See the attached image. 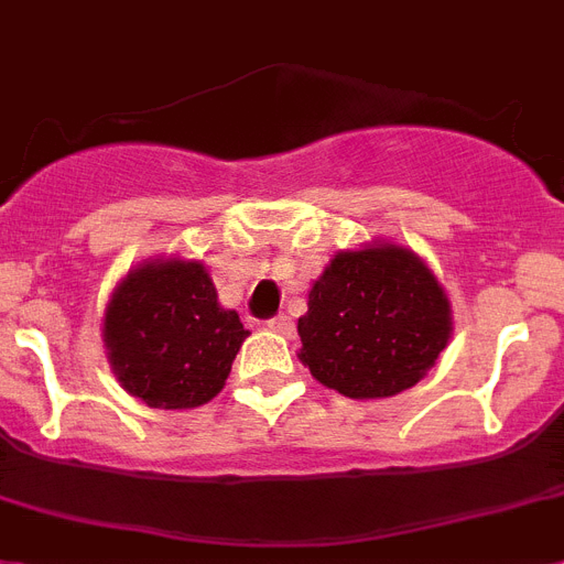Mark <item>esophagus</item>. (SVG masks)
<instances>
[{"label": "esophagus", "mask_w": 564, "mask_h": 564, "mask_svg": "<svg viewBox=\"0 0 564 564\" xmlns=\"http://www.w3.org/2000/svg\"><path fill=\"white\" fill-rule=\"evenodd\" d=\"M267 326H269V329H272V333L283 335V338H292V333H295V324H292L290 315H278V318L269 321Z\"/></svg>", "instance_id": "1"}]
</instances>
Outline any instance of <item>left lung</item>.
Instances as JSON below:
<instances>
[{"label": "left lung", "mask_w": 564, "mask_h": 564, "mask_svg": "<svg viewBox=\"0 0 564 564\" xmlns=\"http://www.w3.org/2000/svg\"><path fill=\"white\" fill-rule=\"evenodd\" d=\"M297 358L347 399H390L427 376L453 338L451 297L401 243L340 249L312 281Z\"/></svg>", "instance_id": "1"}]
</instances>
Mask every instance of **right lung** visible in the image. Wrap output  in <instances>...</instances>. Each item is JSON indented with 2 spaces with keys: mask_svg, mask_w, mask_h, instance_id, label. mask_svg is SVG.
Returning a JSON list of instances; mask_svg holds the SVG:
<instances>
[{
  "mask_svg": "<svg viewBox=\"0 0 564 564\" xmlns=\"http://www.w3.org/2000/svg\"><path fill=\"white\" fill-rule=\"evenodd\" d=\"M249 329L217 301L203 260L158 254L131 267L102 315L113 378L158 410H192L224 390Z\"/></svg>",
  "mask_w": 564,
  "mask_h": 564,
  "instance_id": "right-lung-1",
  "label": "right lung"
}]
</instances>
